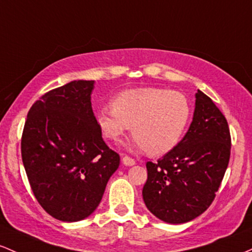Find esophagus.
<instances>
[{"label": "esophagus", "instance_id": "34e87169", "mask_svg": "<svg viewBox=\"0 0 252 252\" xmlns=\"http://www.w3.org/2000/svg\"><path fill=\"white\" fill-rule=\"evenodd\" d=\"M123 164H124V165H126V166H132V165H134V164H135V160L133 159V158H131L128 156H124L123 157Z\"/></svg>", "mask_w": 252, "mask_h": 252}]
</instances>
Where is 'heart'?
Returning a JSON list of instances; mask_svg holds the SVG:
<instances>
[{
  "mask_svg": "<svg viewBox=\"0 0 252 252\" xmlns=\"http://www.w3.org/2000/svg\"><path fill=\"white\" fill-rule=\"evenodd\" d=\"M191 117L185 94L162 88L126 90L96 112V121L106 138L118 139L131 126L132 148L150 156L168 154L177 146Z\"/></svg>",
  "mask_w": 252,
  "mask_h": 252,
  "instance_id": "obj_1",
  "label": "heart"
}]
</instances>
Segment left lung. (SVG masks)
Instances as JSON below:
<instances>
[{
  "label": "left lung",
  "instance_id": "8db88e82",
  "mask_svg": "<svg viewBox=\"0 0 252 252\" xmlns=\"http://www.w3.org/2000/svg\"><path fill=\"white\" fill-rule=\"evenodd\" d=\"M227 121L201 90L195 94L193 121L175 149L157 163L148 162L143 200L169 224H183L210 207L230 160Z\"/></svg>",
  "mask_w": 252,
  "mask_h": 252
}]
</instances>
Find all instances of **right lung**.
<instances>
[{"label": "right lung", "mask_w": 252, "mask_h": 252, "mask_svg": "<svg viewBox=\"0 0 252 252\" xmlns=\"http://www.w3.org/2000/svg\"><path fill=\"white\" fill-rule=\"evenodd\" d=\"M95 81H72L31 107L21 156L35 199L62 221L97 208L120 157L106 145L92 108Z\"/></svg>", "instance_id": "obj_1"}]
</instances>
